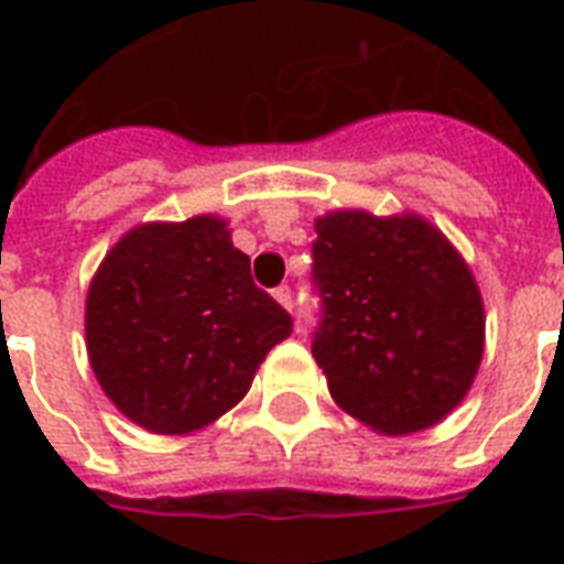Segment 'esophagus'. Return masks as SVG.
Instances as JSON below:
<instances>
[{"instance_id": "esophagus-1", "label": "esophagus", "mask_w": 564, "mask_h": 564, "mask_svg": "<svg viewBox=\"0 0 564 564\" xmlns=\"http://www.w3.org/2000/svg\"><path fill=\"white\" fill-rule=\"evenodd\" d=\"M274 301H278L283 310H290V313L295 310V301H292L290 286H278V290H274Z\"/></svg>"}]
</instances>
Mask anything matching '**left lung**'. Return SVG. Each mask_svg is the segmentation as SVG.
I'll return each instance as SVG.
<instances>
[{
    "instance_id": "8db88e82",
    "label": "left lung",
    "mask_w": 564,
    "mask_h": 564,
    "mask_svg": "<svg viewBox=\"0 0 564 564\" xmlns=\"http://www.w3.org/2000/svg\"><path fill=\"white\" fill-rule=\"evenodd\" d=\"M313 357L348 415L386 436L456 410L482 360L471 269L427 219L334 210L316 219Z\"/></svg>"
}]
</instances>
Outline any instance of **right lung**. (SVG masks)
Listing matches in <instances>:
<instances>
[{
  "mask_svg": "<svg viewBox=\"0 0 564 564\" xmlns=\"http://www.w3.org/2000/svg\"><path fill=\"white\" fill-rule=\"evenodd\" d=\"M87 354L113 406L140 427L184 436L237 406L292 316L254 286L228 221L137 225L87 292Z\"/></svg>",
  "mask_w": 564,
  "mask_h": 564,
  "instance_id": "add662e5",
  "label": "right lung"
}]
</instances>
